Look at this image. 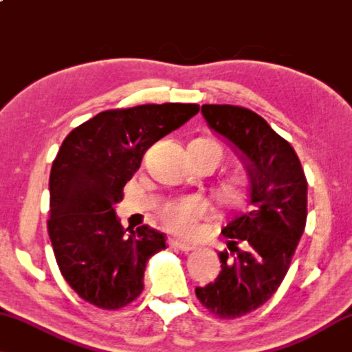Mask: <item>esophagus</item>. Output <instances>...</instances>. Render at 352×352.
<instances>
[{
  "label": "esophagus",
  "instance_id": "esophagus-1",
  "mask_svg": "<svg viewBox=\"0 0 352 352\" xmlns=\"http://www.w3.org/2000/svg\"><path fill=\"white\" fill-rule=\"evenodd\" d=\"M170 244H171L173 247L179 248V250H182V252H190V250H193V248H195V245L187 244V242H182V241H179V239H171Z\"/></svg>",
  "mask_w": 352,
  "mask_h": 352
}]
</instances>
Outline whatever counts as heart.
<instances>
[{
	"label": "heart",
	"mask_w": 352,
	"mask_h": 352,
	"mask_svg": "<svg viewBox=\"0 0 352 352\" xmlns=\"http://www.w3.org/2000/svg\"><path fill=\"white\" fill-rule=\"evenodd\" d=\"M193 144L214 154L220 162L223 153H221V148L217 143L210 142V140H197V142H193ZM221 190H223L225 198L228 201L239 203L245 197L247 187L245 182L239 179V177H232V179H228L223 184ZM208 210L209 206L206 199L199 197H182L166 201L160 209V217L166 225V228L184 236H190L197 230V221L203 219L208 214Z\"/></svg>",
	"instance_id": "heart-1"
}]
</instances>
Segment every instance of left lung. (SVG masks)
Wrapping results in <instances>:
<instances>
[{"instance_id": "left-lung-1", "label": "left lung", "mask_w": 352, "mask_h": 352, "mask_svg": "<svg viewBox=\"0 0 352 352\" xmlns=\"http://www.w3.org/2000/svg\"><path fill=\"white\" fill-rule=\"evenodd\" d=\"M201 113L241 154L250 179V210L221 230L230 252L219 253V277L195 289L212 315L234 320L261 307L282 285L305 230L307 177L293 146L255 111L203 105Z\"/></svg>"}]
</instances>
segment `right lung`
Instances as JSON below:
<instances>
[{"instance_id":"1","label":"right lung","mask_w":352,"mask_h":352,"mask_svg":"<svg viewBox=\"0 0 352 352\" xmlns=\"http://www.w3.org/2000/svg\"><path fill=\"white\" fill-rule=\"evenodd\" d=\"M199 111L197 104H149L102 111L64 140L50 173L47 228L63 277L83 300L104 310L142 294L146 263L165 236L122 228L115 212L146 151Z\"/></svg>"}]
</instances>
